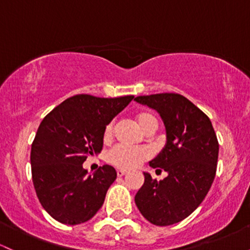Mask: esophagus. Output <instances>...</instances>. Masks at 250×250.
Returning a JSON list of instances; mask_svg holds the SVG:
<instances>
[{
	"mask_svg": "<svg viewBox=\"0 0 250 250\" xmlns=\"http://www.w3.org/2000/svg\"><path fill=\"white\" fill-rule=\"evenodd\" d=\"M117 177H123L125 174H127V171H125V169H117Z\"/></svg>",
	"mask_w": 250,
	"mask_h": 250,
	"instance_id": "obj_1",
	"label": "esophagus"
}]
</instances>
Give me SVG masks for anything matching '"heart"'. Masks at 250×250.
<instances>
[{
    "mask_svg": "<svg viewBox=\"0 0 250 250\" xmlns=\"http://www.w3.org/2000/svg\"><path fill=\"white\" fill-rule=\"evenodd\" d=\"M136 121H138L140 127L144 129L147 123L155 121V117L148 112H140L136 115ZM112 134V123H109L104 129V139H109ZM152 155L150 149L146 146H127V145H116L112 147L108 154L109 163L112 165L120 167V168L131 169L138 167L140 164L146 161Z\"/></svg>",
    "mask_w": 250,
    "mask_h": 250,
    "instance_id": "b5f03b06",
    "label": "heart"
}]
</instances>
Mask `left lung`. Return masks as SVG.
<instances>
[{
	"label": "left lung",
	"instance_id": "1",
	"mask_svg": "<svg viewBox=\"0 0 250 250\" xmlns=\"http://www.w3.org/2000/svg\"><path fill=\"white\" fill-rule=\"evenodd\" d=\"M134 101L155 109L164 121L166 145L149 166L168 173L160 182L144 173L135 204L152 224L171 226L190 216L209 192L217 169V136L209 117L182 95L138 96Z\"/></svg>",
	"mask_w": 250,
	"mask_h": 250
}]
</instances>
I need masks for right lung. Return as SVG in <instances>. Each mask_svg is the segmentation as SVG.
<instances>
[{"label":"right lung","instance_id":"obj_1","mask_svg":"<svg viewBox=\"0 0 250 250\" xmlns=\"http://www.w3.org/2000/svg\"><path fill=\"white\" fill-rule=\"evenodd\" d=\"M133 98L76 95L41 121L31 150L33 185L42 208L56 221L76 226L101 209L116 171L104 165L87 174L83 163L101 153L106 125Z\"/></svg>","mask_w":250,"mask_h":250}]
</instances>
